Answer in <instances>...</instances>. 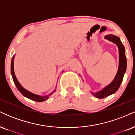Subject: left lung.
<instances>
[{
  "instance_id": "1",
  "label": "left lung",
  "mask_w": 135,
  "mask_h": 135,
  "mask_svg": "<svg viewBox=\"0 0 135 135\" xmlns=\"http://www.w3.org/2000/svg\"><path fill=\"white\" fill-rule=\"evenodd\" d=\"M105 39H107L109 41L112 42L114 44L117 45L119 49V67L117 70V72L116 74L114 80L111 82L109 84L105 86L102 90L97 91V92H92L91 93L93 95L98 98H103L107 97L111 94L115 93L118 90L120 87L122 80H123L124 75L126 70L127 66V60L126 55H125V48L123 44L120 41V38L117 36L112 35V34H108L104 37Z\"/></svg>"
}]
</instances>
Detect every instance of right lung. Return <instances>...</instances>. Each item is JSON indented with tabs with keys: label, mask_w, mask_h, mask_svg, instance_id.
<instances>
[{
	"label": "right lung",
	"mask_w": 135,
	"mask_h": 135,
	"mask_svg": "<svg viewBox=\"0 0 135 135\" xmlns=\"http://www.w3.org/2000/svg\"><path fill=\"white\" fill-rule=\"evenodd\" d=\"M15 55L13 56L11 60V75H12V77H13L14 83H15L16 88H18V89L19 90L20 92L25 97L30 99V100H33V101L42 102H44L46 101V100H47L49 98V97L51 96L52 93H54L55 92L56 87L55 89H54L51 93H50L47 94V95H44V96L34 94L33 93L28 91L27 89H25V88H23L21 85V84L19 83V81H18V79H17L16 75H15V70H14V60H15Z\"/></svg>",
	"instance_id": "obj_1"
}]
</instances>
